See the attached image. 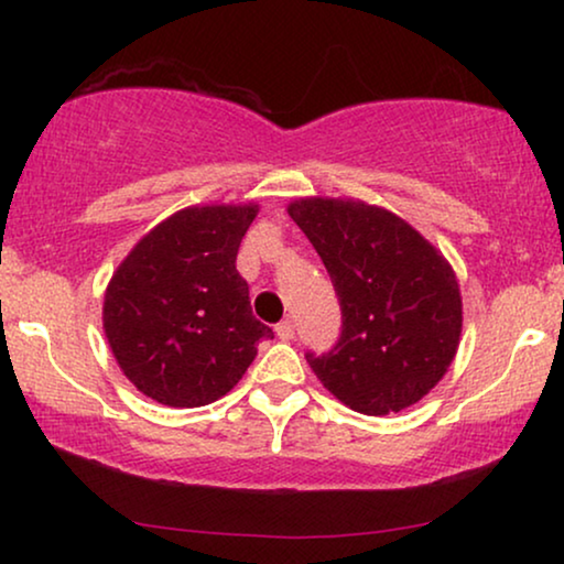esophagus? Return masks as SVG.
<instances>
[{
    "mask_svg": "<svg viewBox=\"0 0 564 564\" xmlns=\"http://www.w3.org/2000/svg\"><path fill=\"white\" fill-rule=\"evenodd\" d=\"M276 336H280L282 341H292V338H295V323L282 321L280 326H276Z\"/></svg>",
    "mask_w": 564,
    "mask_h": 564,
    "instance_id": "obj_1",
    "label": "esophagus"
}]
</instances>
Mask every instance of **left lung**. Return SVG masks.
Listing matches in <instances>:
<instances>
[{
	"label": "left lung",
	"instance_id": "obj_1",
	"mask_svg": "<svg viewBox=\"0 0 564 564\" xmlns=\"http://www.w3.org/2000/svg\"><path fill=\"white\" fill-rule=\"evenodd\" d=\"M288 213L318 251L341 305L334 349L305 354L323 388L367 415L419 403L459 346L462 297L452 267L382 207L307 197Z\"/></svg>",
	"mask_w": 564,
	"mask_h": 564
}]
</instances>
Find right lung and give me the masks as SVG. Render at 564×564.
Masks as SVG:
<instances>
[{
	"label": "right lung",
	"mask_w": 564,
	"mask_h": 564,
	"mask_svg": "<svg viewBox=\"0 0 564 564\" xmlns=\"http://www.w3.org/2000/svg\"><path fill=\"white\" fill-rule=\"evenodd\" d=\"M257 205L187 207L145 234L105 292V336L143 395L213 403L241 380L272 328L253 318L236 269Z\"/></svg>",
	"instance_id": "add662e5"
}]
</instances>
